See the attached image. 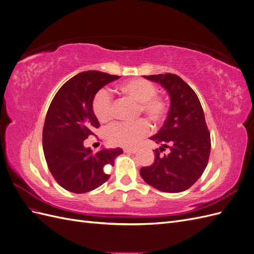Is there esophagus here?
<instances>
[{
  "label": "esophagus",
  "mask_w": 254,
  "mask_h": 254,
  "mask_svg": "<svg viewBox=\"0 0 254 254\" xmlns=\"http://www.w3.org/2000/svg\"><path fill=\"white\" fill-rule=\"evenodd\" d=\"M137 151L136 148H124V152L127 153H135Z\"/></svg>",
  "instance_id": "obj_1"
}]
</instances>
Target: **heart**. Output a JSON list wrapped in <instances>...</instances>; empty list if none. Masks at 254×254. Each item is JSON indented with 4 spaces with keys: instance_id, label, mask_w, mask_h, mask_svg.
Listing matches in <instances>:
<instances>
[{
    "instance_id": "obj_1",
    "label": "heart",
    "mask_w": 254,
    "mask_h": 254,
    "mask_svg": "<svg viewBox=\"0 0 254 254\" xmlns=\"http://www.w3.org/2000/svg\"><path fill=\"white\" fill-rule=\"evenodd\" d=\"M123 94L139 103V112L144 114L153 124H159L165 117L166 103L157 96V88L153 83L142 78L129 79L119 87ZM92 109L101 123L112 119V98L106 90H99L92 101ZM149 132V126L143 120L135 123H117L109 127L107 135L111 143L133 147Z\"/></svg>"
}]
</instances>
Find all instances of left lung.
Listing matches in <instances>:
<instances>
[{
  "label": "left lung",
  "instance_id": "left-lung-1",
  "mask_svg": "<svg viewBox=\"0 0 254 254\" xmlns=\"http://www.w3.org/2000/svg\"><path fill=\"white\" fill-rule=\"evenodd\" d=\"M160 83L170 97L167 118L158 133L149 139L161 145L155 161L142 167L144 181L161 191L180 193L200 178L209 161L211 137L200 102L189 84L175 74L143 76ZM169 148V153L160 151Z\"/></svg>",
  "mask_w": 254,
  "mask_h": 254
}]
</instances>
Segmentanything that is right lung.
<instances>
[{
    "mask_svg": "<svg viewBox=\"0 0 254 254\" xmlns=\"http://www.w3.org/2000/svg\"><path fill=\"white\" fill-rule=\"evenodd\" d=\"M120 78L98 71H87L67 80L54 96L43 126V152L60 187L76 194L87 193L109 179L107 165L123 149L102 147L93 152L83 141L99 123L92 109L94 95L107 83Z\"/></svg>",
    "mask_w": 254,
    "mask_h": 254,
    "instance_id": "add662e5",
    "label": "right lung"
}]
</instances>
